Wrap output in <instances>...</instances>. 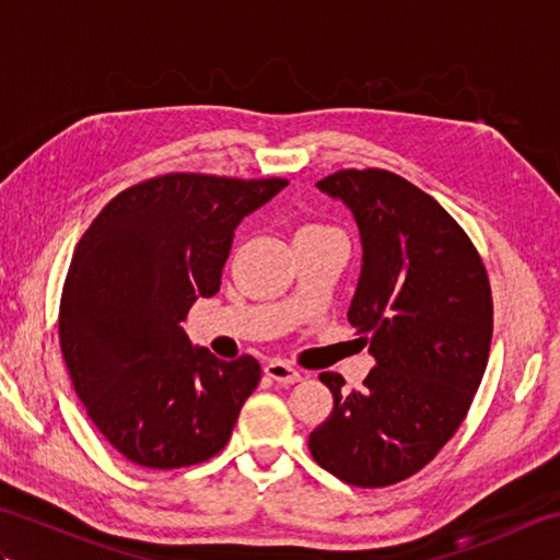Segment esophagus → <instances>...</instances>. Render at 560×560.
<instances>
[{
    "label": "esophagus",
    "mask_w": 560,
    "mask_h": 560,
    "mask_svg": "<svg viewBox=\"0 0 560 560\" xmlns=\"http://www.w3.org/2000/svg\"><path fill=\"white\" fill-rule=\"evenodd\" d=\"M265 373L271 380H277V383H281V385H295V383H301V380H303V375L287 361H269L265 365Z\"/></svg>",
    "instance_id": "esophagus-1"
}]
</instances>
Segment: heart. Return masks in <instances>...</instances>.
<instances>
[{
	"mask_svg": "<svg viewBox=\"0 0 560 560\" xmlns=\"http://www.w3.org/2000/svg\"><path fill=\"white\" fill-rule=\"evenodd\" d=\"M305 229H325V225H305Z\"/></svg>",
	"mask_w": 560,
	"mask_h": 560,
	"instance_id": "b5f03b06",
	"label": "heart"
}]
</instances>
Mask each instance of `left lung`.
Segmentation results:
<instances>
[{
  "label": "left lung",
  "instance_id": "1",
  "mask_svg": "<svg viewBox=\"0 0 560 560\" xmlns=\"http://www.w3.org/2000/svg\"><path fill=\"white\" fill-rule=\"evenodd\" d=\"M317 187L361 231L349 323L375 368L353 392L337 373L319 375L335 409L307 447L343 483L383 489L423 469L467 416L489 363L491 283L462 225L404 177L351 168Z\"/></svg>",
  "mask_w": 560,
  "mask_h": 560
}]
</instances>
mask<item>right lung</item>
<instances>
[{
	"instance_id": "right-lung-1",
	"label": "right lung",
	"mask_w": 560,
	"mask_h": 560,
	"mask_svg": "<svg viewBox=\"0 0 560 560\" xmlns=\"http://www.w3.org/2000/svg\"><path fill=\"white\" fill-rule=\"evenodd\" d=\"M287 185L168 173L127 187L81 235L59 347L89 419L139 467H192L229 443L261 368L192 347L183 319L219 291L237 223Z\"/></svg>"
}]
</instances>
